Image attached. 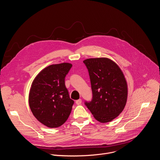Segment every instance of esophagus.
I'll return each mask as SVG.
<instances>
[{"label": "esophagus", "instance_id": "34e87169", "mask_svg": "<svg viewBox=\"0 0 160 160\" xmlns=\"http://www.w3.org/2000/svg\"><path fill=\"white\" fill-rule=\"evenodd\" d=\"M81 103H82V100H81V99H79V100H78L76 101V103L78 105H81Z\"/></svg>", "mask_w": 160, "mask_h": 160}]
</instances>
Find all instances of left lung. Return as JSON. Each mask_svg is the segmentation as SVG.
<instances>
[{
	"mask_svg": "<svg viewBox=\"0 0 160 160\" xmlns=\"http://www.w3.org/2000/svg\"><path fill=\"white\" fill-rule=\"evenodd\" d=\"M91 81L92 99L85 104L94 118L102 123L111 122L123 110L128 95L125 76L113 60L107 57L83 61Z\"/></svg>",
	"mask_w": 160,
	"mask_h": 160,
	"instance_id": "8db88e82",
	"label": "left lung"
}]
</instances>
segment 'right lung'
I'll list each match as a JSON object with an SVG mask.
<instances>
[{"label": "right lung", "mask_w": 160, "mask_h": 160, "mask_svg": "<svg viewBox=\"0 0 160 160\" xmlns=\"http://www.w3.org/2000/svg\"><path fill=\"white\" fill-rule=\"evenodd\" d=\"M72 65L63 62L48 66L32 82L28 102L31 112L44 125L56 128L69 118L74 101L65 86V77Z\"/></svg>", "instance_id": "1"}]
</instances>
